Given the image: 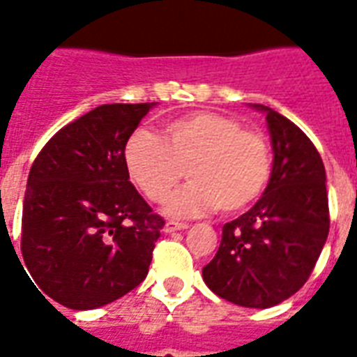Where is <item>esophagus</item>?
Segmentation results:
<instances>
[{
    "instance_id": "obj_1",
    "label": "esophagus",
    "mask_w": 357,
    "mask_h": 357,
    "mask_svg": "<svg viewBox=\"0 0 357 357\" xmlns=\"http://www.w3.org/2000/svg\"><path fill=\"white\" fill-rule=\"evenodd\" d=\"M187 228H189V224L176 222V220H168V222L165 224V231H167V234H174V231H179V229H187Z\"/></svg>"
}]
</instances>
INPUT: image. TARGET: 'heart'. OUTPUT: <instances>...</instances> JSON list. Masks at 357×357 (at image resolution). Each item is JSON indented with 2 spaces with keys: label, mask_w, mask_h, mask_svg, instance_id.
Masks as SVG:
<instances>
[{
  "label": "heart",
  "mask_w": 357,
  "mask_h": 357,
  "mask_svg": "<svg viewBox=\"0 0 357 357\" xmlns=\"http://www.w3.org/2000/svg\"><path fill=\"white\" fill-rule=\"evenodd\" d=\"M131 181L151 202H162L183 179L190 183L167 202L172 217H196L217 207L237 213L263 192L271 178V148L259 131L226 114L198 111L167 123L162 139L139 129L123 148Z\"/></svg>",
  "instance_id": "1"
}]
</instances>
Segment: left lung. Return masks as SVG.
I'll return each mask as SVG.
<instances>
[{"mask_svg": "<svg viewBox=\"0 0 357 357\" xmlns=\"http://www.w3.org/2000/svg\"><path fill=\"white\" fill-rule=\"evenodd\" d=\"M252 107L266 114L271 179L250 211L224 224L217 255L202 276L220 298L266 310L307 282L328 238L330 213L326 170L307 135L274 109Z\"/></svg>", "mask_w": 357, "mask_h": 357, "instance_id": "obj_1", "label": "left lung"}]
</instances>
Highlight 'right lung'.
<instances>
[{
    "instance_id": "add662e5",
    "label": "right lung",
    "mask_w": 357,
    "mask_h": 357,
    "mask_svg": "<svg viewBox=\"0 0 357 357\" xmlns=\"http://www.w3.org/2000/svg\"><path fill=\"white\" fill-rule=\"evenodd\" d=\"M153 105H100L59 129L36 155L24 196L22 255L42 296L96 310L148 274L165 220L129 181L123 148Z\"/></svg>"
}]
</instances>
